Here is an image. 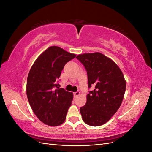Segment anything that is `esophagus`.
Here are the masks:
<instances>
[{
    "instance_id": "esophagus-1",
    "label": "esophagus",
    "mask_w": 152,
    "mask_h": 152,
    "mask_svg": "<svg viewBox=\"0 0 152 152\" xmlns=\"http://www.w3.org/2000/svg\"><path fill=\"white\" fill-rule=\"evenodd\" d=\"M80 93L79 91H77V92H75V93H73V96H74V97H77V96H79L80 94Z\"/></svg>"
}]
</instances>
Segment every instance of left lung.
<instances>
[{
  "instance_id": "8db88e82",
  "label": "left lung",
  "mask_w": 152,
  "mask_h": 152,
  "mask_svg": "<svg viewBox=\"0 0 152 152\" xmlns=\"http://www.w3.org/2000/svg\"><path fill=\"white\" fill-rule=\"evenodd\" d=\"M76 58L87 71L88 87L94 86L80 108L82 120L91 126H102L121 107L126 87L124 75L115 63L100 53L79 54Z\"/></svg>"
}]
</instances>
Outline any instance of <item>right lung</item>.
<instances>
[{"label": "right lung", "instance_id": "obj_1", "mask_svg": "<svg viewBox=\"0 0 152 152\" xmlns=\"http://www.w3.org/2000/svg\"><path fill=\"white\" fill-rule=\"evenodd\" d=\"M75 56L58 46H51L37 58L29 72L27 98L35 115L48 126H58L65 121L73 93L59 88L58 81L65 64Z\"/></svg>", "mask_w": 152, "mask_h": 152}]
</instances>
